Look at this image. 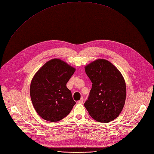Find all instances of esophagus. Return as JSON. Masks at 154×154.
<instances>
[{"mask_svg": "<svg viewBox=\"0 0 154 154\" xmlns=\"http://www.w3.org/2000/svg\"><path fill=\"white\" fill-rule=\"evenodd\" d=\"M83 102H84V98H83V97H81V99H80L79 101H78V103H79V104H82Z\"/></svg>", "mask_w": 154, "mask_h": 154, "instance_id": "esophagus-1", "label": "esophagus"}]
</instances>
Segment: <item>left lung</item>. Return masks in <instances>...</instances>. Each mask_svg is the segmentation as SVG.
Here are the masks:
<instances>
[{
  "label": "left lung",
  "mask_w": 154,
  "mask_h": 154,
  "mask_svg": "<svg viewBox=\"0 0 154 154\" xmlns=\"http://www.w3.org/2000/svg\"><path fill=\"white\" fill-rule=\"evenodd\" d=\"M85 72L92 83L84 106L97 122L106 123L121 113L126 100V88L122 74L105 59H97L85 66Z\"/></svg>",
  "instance_id": "1"
}]
</instances>
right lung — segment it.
<instances>
[{
	"mask_svg": "<svg viewBox=\"0 0 154 154\" xmlns=\"http://www.w3.org/2000/svg\"><path fill=\"white\" fill-rule=\"evenodd\" d=\"M75 69L58 58L46 62L33 76L30 96L39 116L57 122L67 116L75 102L66 83Z\"/></svg>",
	"mask_w": 154,
	"mask_h": 154,
	"instance_id": "right-lung-1",
	"label": "right lung"
}]
</instances>
